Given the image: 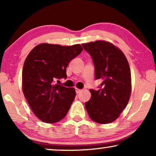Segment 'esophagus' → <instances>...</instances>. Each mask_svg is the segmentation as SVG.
Here are the masks:
<instances>
[{
    "label": "esophagus",
    "instance_id": "34e87169",
    "mask_svg": "<svg viewBox=\"0 0 156 156\" xmlns=\"http://www.w3.org/2000/svg\"><path fill=\"white\" fill-rule=\"evenodd\" d=\"M81 91H82V90L78 89V88H76V94H80V93L81 92Z\"/></svg>",
    "mask_w": 156,
    "mask_h": 156
}]
</instances>
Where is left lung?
<instances>
[{"label": "left lung", "instance_id": "obj_1", "mask_svg": "<svg viewBox=\"0 0 156 156\" xmlns=\"http://www.w3.org/2000/svg\"><path fill=\"white\" fill-rule=\"evenodd\" d=\"M94 65L95 79L101 80L97 90L90 89L91 97L85 103L93 121L111 123L127 105L131 94L129 63L119 49L105 41L83 44Z\"/></svg>", "mask_w": 156, "mask_h": 156}]
</instances>
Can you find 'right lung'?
<instances>
[{
    "label": "right lung",
    "instance_id": "1",
    "mask_svg": "<svg viewBox=\"0 0 156 156\" xmlns=\"http://www.w3.org/2000/svg\"><path fill=\"white\" fill-rule=\"evenodd\" d=\"M82 50L80 44H40L26 58L22 70L23 95L35 115L42 122H58L70 109L76 90L55 83L67 78L66 68Z\"/></svg>",
    "mask_w": 156,
    "mask_h": 156
}]
</instances>
